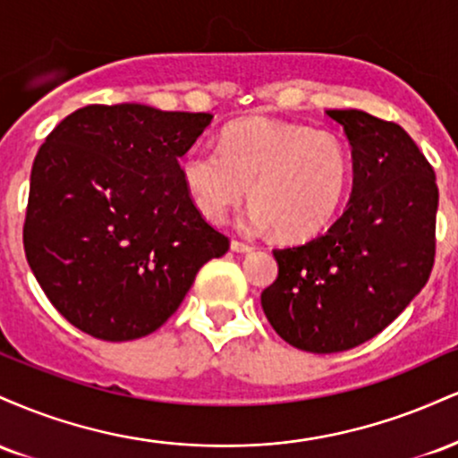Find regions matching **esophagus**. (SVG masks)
Returning <instances> with one entry per match:
<instances>
[{"label":"esophagus","instance_id":"obj_1","mask_svg":"<svg viewBox=\"0 0 458 458\" xmlns=\"http://www.w3.org/2000/svg\"><path fill=\"white\" fill-rule=\"evenodd\" d=\"M230 247H233V251H236V254H247V251L254 250V245L251 243H243V241H236V239L230 243Z\"/></svg>","mask_w":458,"mask_h":458}]
</instances>
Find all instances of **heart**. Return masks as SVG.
<instances>
[{
  "label": "heart",
  "mask_w": 458,
  "mask_h": 458,
  "mask_svg": "<svg viewBox=\"0 0 458 458\" xmlns=\"http://www.w3.org/2000/svg\"><path fill=\"white\" fill-rule=\"evenodd\" d=\"M351 174L349 146L338 133L262 118L228 127L219 146L198 141L181 161L182 182L204 217L222 222L250 189L254 224L273 225L286 241L327 228Z\"/></svg>",
  "instance_id": "obj_1"
}]
</instances>
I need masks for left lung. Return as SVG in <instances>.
Instances as JSON below:
<instances>
[{"label": "left lung", "mask_w": 458, "mask_h": 458, "mask_svg": "<svg viewBox=\"0 0 458 458\" xmlns=\"http://www.w3.org/2000/svg\"><path fill=\"white\" fill-rule=\"evenodd\" d=\"M327 115L351 144V199L329 230L273 250L280 271L260 295L280 338L310 353L381 334L428 282L437 243L435 172L407 131L360 109Z\"/></svg>", "instance_id": "1"}]
</instances>
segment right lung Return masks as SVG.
<instances>
[{"label":"right lung","mask_w":458,"mask_h":458,"mask_svg":"<svg viewBox=\"0 0 458 458\" xmlns=\"http://www.w3.org/2000/svg\"><path fill=\"white\" fill-rule=\"evenodd\" d=\"M213 115L148 105H88L38 148L23 247L47 299L107 343L159 329L198 271L230 250L181 178Z\"/></svg>","instance_id":"obj_1"}]
</instances>
